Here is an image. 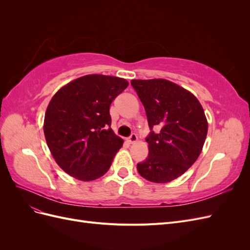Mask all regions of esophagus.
<instances>
[{
  "mask_svg": "<svg viewBox=\"0 0 250 250\" xmlns=\"http://www.w3.org/2000/svg\"><path fill=\"white\" fill-rule=\"evenodd\" d=\"M138 141V135L137 134H131L129 138L127 139V142L129 143V144H133V143H135Z\"/></svg>",
  "mask_w": 250,
  "mask_h": 250,
  "instance_id": "34e87169",
  "label": "esophagus"
}]
</instances>
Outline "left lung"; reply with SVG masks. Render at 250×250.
I'll return each instance as SVG.
<instances>
[{"mask_svg":"<svg viewBox=\"0 0 250 250\" xmlns=\"http://www.w3.org/2000/svg\"><path fill=\"white\" fill-rule=\"evenodd\" d=\"M131 85L146 110L151 131L149 154L137 168L141 176L156 184L178 178L200 155L208 134L204 110L191 92L166 79H133Z\"/></svg>","mask_w":250,"mask_h":250,"instance_id":"1","label":"left lung"}]
</instances>
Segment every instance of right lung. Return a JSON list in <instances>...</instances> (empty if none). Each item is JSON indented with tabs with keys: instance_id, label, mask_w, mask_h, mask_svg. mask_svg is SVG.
Segmentation results:
<instances>
[{
	"instance_id": "add662e5",
	"label": "right lung",
	"mask_w": 250,
	"mask_h": 250,
	"mask_svg": "<svg viewBox=\"0 0 250 250\" xmlns=\"http://www.w3.org/2000/svg\"><path fill=\"white\" fill-rule=\"evenodd\" d=\"M128 84L124 78L85 75L52 97L44 113V138L57 165L72 177L95 180L110 168L124 141L110 128L109 107Z\"/></svg>"
}]
</instances>
